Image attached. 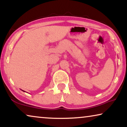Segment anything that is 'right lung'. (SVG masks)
<instances>
[{"label":"right lung","instance_id":"obj_1","mask_svg":"<svg viewBox=\"0 0 127 127\" xmlns=\"http://www.w3.org/2000/svg\"><path fill=\"white\" fill-rule=\"evenodd\" d=\"M22 91H23V90H22ZM24 92H25V91H24Z\"/></svg>","mask_w":127,"mask_h":127}]
</instances>
